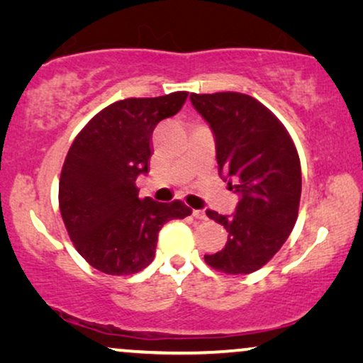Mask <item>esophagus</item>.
<instances>
[{
    "mask_svg": "<svg viewBox=\"0 0 363 363\" xmlns=\"http://www.w3.org/2000/svg\"><path fill=\"white\" fill-rule=\"evenodd\" d=\"M193 216H195L196 220H206V213L203 210H193Z\"/></svg>",
    "mask_w": 363,
    "mask_h": 363,
    "instance_id": "esophagus-1",
    "label": "esophagus"
}]
</instances>
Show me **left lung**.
Listing matches in <instances>:
<instances>
[{
    "mask_svg": "<svg viewBox=\"0 0 363 363\" xmlns=\"http://www.w3.org/2000/svg\"><path fill=\"white\" fill-rule=\"evenodd\" d=\"M193 107L210 123L220 175L240 195L231 216L206 210L226 228L221 251L205 255L213 269L251 274L281 250L299 215L301 160L289 132L255 97L240 92L191 94Z\"/></svg>",
    "mask_w": 363,
    "mask_h": 363,
    "instance_id": "8db88e82",
    "label": "left lung"
}]
</instances>
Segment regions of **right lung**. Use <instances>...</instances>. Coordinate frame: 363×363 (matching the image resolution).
Segmentation results:
<instances>
[{
  "label": "right lung",
  "mask_w": 363,
  "mask_h": 363,
  "mask_svg": "<svg viewBox=\"0 0 363 363\" xmlns=\"http://www.w3.org/2000/svg\"><path fill=\"white\" fill-rule=\"evenodd\" d=\"M188 92L123 99L102 108L77 133L59 178V210L72 245L97 271L128 276L155 257L158 231L191 208L138 198L148 173L157 123L180 111Z\"/></svg>",
  "instance_id": "obj_1"
}]
</instances>
